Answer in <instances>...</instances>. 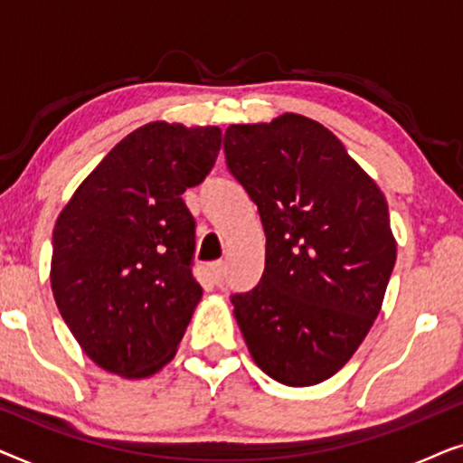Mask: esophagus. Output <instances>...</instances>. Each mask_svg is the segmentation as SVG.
<instances>
[{"instance_id":"1","label":"esophagus","mask_w":463,"mask_h":463,"mask_svg":"<svg viewBox=\"0 0 463 463\" xmlns=\"http://www.w3.org/2000/svg\"><path fill=\"white\" fill-rule=\"evenodd\" d=\"M211 269H213L214 282H217V284L223 282V278H225V263L223 261H214Z\"/></svg>"}]
</instances>
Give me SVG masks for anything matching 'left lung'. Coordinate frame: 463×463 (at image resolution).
Returning a JSON list of instances; mask_svg holds the SVG:
<instances>
[{
    "label": "left lung",
    "instance_id": "obj_1",
    "mask_svg": "<svg viewBox=\"0 0 463 463\" xmlns=\"http://www.w3.org/2000/svg\"><path fill=\"white\" fill-rule=\"evenodd\" d=\"M223 151L265 232L261 280L232 295L250 356L284 385L325 382L382 309L396 263L388 202L331 130L297 113L230 126Z\"/></svg>",
    "mask_w": 463,
    "mask_h": 463
}]
</instances>
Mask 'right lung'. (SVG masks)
<instances>
[{
  "label": "right lung",
  "instance_id": "1",
  "mask_svg": "<svg viewBox=\"0 0 463 463\" xmlns=\"http://www.w3.org/2000/svg\"><path fill=\"white\" fill-rule=\"evenodd\" d=\"M219 149L217 126L145 124L103 157L56 219V306L105 371L141 379L175 356L202 297L195 219L181 195L206 179Z\"/></svg>",
  "mask_w": 463,
  "mask_h": 463
}]
</instances>
